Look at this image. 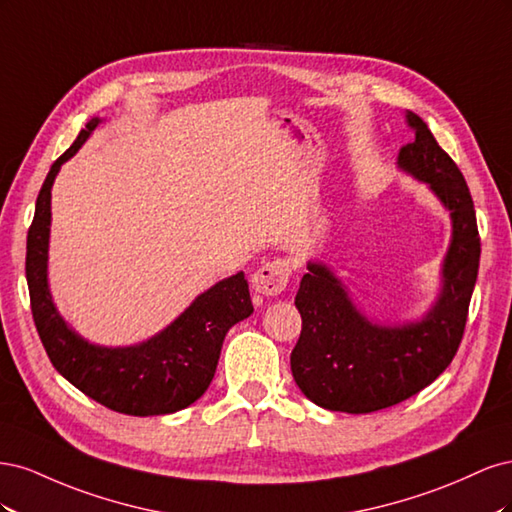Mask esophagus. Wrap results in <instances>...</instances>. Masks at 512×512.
<instances>
[{
  "instance_id": "34e87169",
  "label": "esophagus",
  "mask_w": 512,
  "mask_h": 512,
  "mask_svg": "<svg viewBox=\"0 0 512 512\" xmlns=\"http://www.w3.org/2000/svg\"><path fill=\"white\" fill-rule=\"evenodd\" d=\"M292 275V265L288 258H273L269 262L262 265L254 277H252V284L254 290L265 294V297H277V294L284 292L288 280Z\"/></svg>"
}]
</instances>
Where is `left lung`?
Here are the masks:
<instances>
[{
    "instance_id": "left-lung-1",
    "label": "left lung",
    "mask_w": 512,
    "mask_h": 512,
    "mask_svg": "<svg viewBox=\"0 0 512 512\" xmlns=\"http://www.w3.org/2000/svg\"><path fill=\"white\" fill-rule=\"evenodd\" d=\"M408 123L416 138L399 151V166L427 181L453 218L444 288L421 322L386 329L356 312L327 267L309 262L294 297L303 327L290 369L305 397L320 408L367 414L401 404L451 365L466 331L480 260L472 194L427 123L412 111Z\"/></svg>"
}]
</instances>
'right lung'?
Masks as SVG:
<instances>
[{"instance_id": "obj_1", "label": "right lung", "mask_w": 512, "mask_h": 512, "mask_svg": "<svg viewBox=\"0 0 512 512\" xmlns=\"http://www.w3.org/2000/svg\"><path fill=\"white\" fill-rule=\"evenodd\" d=\"M98 121L91 119L72 147L61 153L40 188L34 222L27 230L29 305L53 367L81 393L121 414H170L188 408L207 391L228 329L254 312L250 288L243 273L228 277L200 294L166 331L132 348L91 346L66 327L46 286L51 185L59 166L79 151Z\"/></svg>"}]
</instances>
